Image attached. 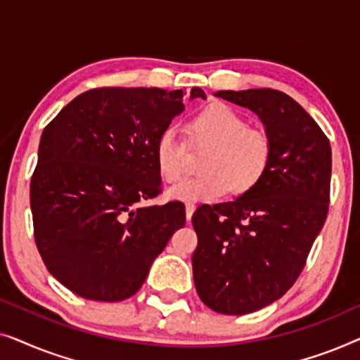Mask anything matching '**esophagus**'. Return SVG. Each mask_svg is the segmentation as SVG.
Masks as SVG:
<instances>
[{"label": "esophagus", "instance_id": "obj_1", "mask_svg": "<svg viewBox=\"0 0 360 360\" xmlns=\"http://www.w3.org/2000/svg\"><path fill=\"white\" fill-rule=\"evenodd\" d=\"M185 210H186V221L191 219V216H193L196 206L193 203H186L185 205Z\"/></svg>", "mask_w": 360, "mask_h": 360}]
</instances>
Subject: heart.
Returning a JSON list of instances; mask_svg holds the SVG:
<instances>
[{
  "label": "heart",
  "mask_w": 360,
  "mask_h": 360,
  "mask_svg": "<svg viewBox=\"0 0 360 360\" xmlns=\"http://www.w3.org/2000/svg\"><path fill=\"white\" fill-rule=\"evenodd\" d=\"M193 146L211 147L201 162L203 174L172 186L169 195L180 201H214L249 193L260 184L272 162V141L262 129L248 127V120L224 103H213L190 124ZM155 162L167 184L186 172V142L175 127H167L155 142Z\"/></svg>",
  "instance_id": "obj_1"
}]
</instances>
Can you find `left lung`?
<instances>
[{"instance_id":"8db88e82","label":"left lung","mask_w":360,"mask_h":360,"mask_svg":"<svg viewBox=\"0 0 360 360\" xmlns=\"http://www.w3.org/2000/svg\"><path fill=\"white\" fill-rule=\"evenodd\" d=\"M214 96L249 108L272 141L260 184L234 201L203 205L191 265L196 292L223 314H248L282 298L297 282L328 216L331 146L293 98L272 88Z\"/></svg>"}]
</instances>
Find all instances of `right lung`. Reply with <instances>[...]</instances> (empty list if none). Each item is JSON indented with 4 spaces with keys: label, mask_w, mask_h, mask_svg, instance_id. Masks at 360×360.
<instances>
[{
    "label": "right lung",
    "mask_w": 360,
    "mask_h": 360,
    "mask_svg": "<svg viewBox=\"0 0 360 360\" xmlns=\"http://www.w3.org/2000/svg\"><path fill=\"white\" fill-rule=\"evenodd\" d=\"M184 90L95 88L42 132L31 180L34 238L49 272L78 297L121 302L185 226L180 201L160 193L155 142L185 110ZM206 98L191 88L190 100Z\"/></svg>",
    "instance_id": "obj_1"
}]
</instances>
